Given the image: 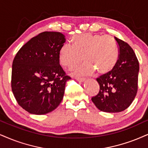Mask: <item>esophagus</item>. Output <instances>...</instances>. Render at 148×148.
<instances>
[{
    "instance_id": "34e87169",
    "label": "esophagus",
    "mask_w": 148,
    "mask_h": 148,
    "mask_svg": "<svg viewBox=\"0 0 148 148\" xmlns=\"http://www.w3.org/2000/svg\"><path fill=\"white\" fill-rule=\"evenodd\" d=\"M75 79H77V81L79 82H83L85 81L84 77H76Z\"/></svg>"
}]
</instances>
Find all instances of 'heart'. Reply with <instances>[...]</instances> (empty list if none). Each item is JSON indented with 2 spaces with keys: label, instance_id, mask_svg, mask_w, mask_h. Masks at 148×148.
Wrapping results in <instances>:
<instances>
[{
  "label": "heart",
  "instance_id": "obj_1",
  "mask_svg": "<svg viewBox=\"0 0 148 148\" xmlns=\"http://www.w3.org/2000/svg\"><path fill=\"white\" fill-rule=\"evenodd\" d=\"M73 46L65 44L60 51L62 64L72 69L85 61L75 71L77 75H88L95 70L105 75L115 67L118 62L119 49L115 40L110 36H101L88 33L75 36Z\"/></svg>",
  "mask_w": 148,
  "mask_h": 148
}]
</instances>
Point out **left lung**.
I'll return each instance as SVG.
<instances>
[{"mask_svg":"<svg viewBox=\"0 0 148 148\" xmlns=\"http://www.w3.org/2000/svg\"><path fill=\"white\" fill-rule=\"evenodd\" d=\"M118 45V62L112 71L97 79L99 92L92 101L99 110L106 112H119L130 106L138 89L139 64L128 44L114 37Z\"/></svg>","mask_w":148,"mask_h":148,"instance_id":"left-lung-1","label":"left lung"}]
</instances>
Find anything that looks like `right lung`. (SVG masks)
<instances>
[{"label":"right lung","mask_w":148,"mask_h":148,"mask_svg":"<svg viewBox=\"0 0 148 148\" xmlns=\"http://www.w3.org/2000/svg\"><path fill=\"white\" fill-rule=\"evenodd\" d=\"M65 42L62 33L42 32L14 58L12 92L18 104L31 114L51 112L63 99L66 82L71 79L60 65V51Z\"/></svg>","instance_id":"right-lung-1"}]
</instances>
